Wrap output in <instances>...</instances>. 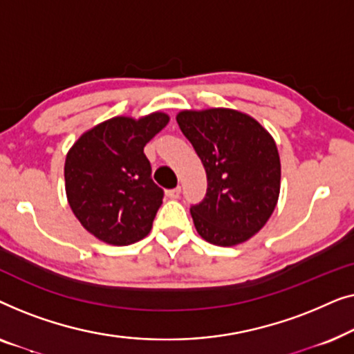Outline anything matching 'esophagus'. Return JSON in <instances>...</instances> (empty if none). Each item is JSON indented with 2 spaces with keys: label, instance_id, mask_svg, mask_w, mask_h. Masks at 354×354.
<instances>
[{
  "label": "esophagus",
  "instance_id": "1",
  "mask_svg": "<svg viewBox=\"0 0 354 354\" xmlns=\"http://www.w3.org/2000/svg\"><path fill=\"white\" fill-rule=\"evenodd\" d=\"M180 192H182V188L176 187V188H172V190H167V196L171 198V200H177V198L180 196Z\"/></svg>",
  "mask_w": 354,
  "mask_h": 354
}]
</instances>
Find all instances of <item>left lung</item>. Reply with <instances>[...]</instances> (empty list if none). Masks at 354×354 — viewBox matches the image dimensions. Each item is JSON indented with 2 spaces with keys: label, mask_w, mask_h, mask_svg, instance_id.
<instances>
[{
  "label": "left lung",
  "mask_w": 354,
  "mask_h": 354,
  "mask_svg": "<svg viewBox=\"0 0 354 354\" xmlns=\"http://www.w3.org/2000/svg\"><path fill=\"white\" fill-rule=\"evenodd\" d=\"M177 124L206 171V195L190 207L198 234L217 246L243 243L277 205L275 142L258 120L234 109L182 111Z\"/></svg>",
  "instance_id": "left-lung-1"
}]
</instances>
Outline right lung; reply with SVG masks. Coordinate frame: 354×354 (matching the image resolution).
<instances>
[{
    "label": "right lung",
    "instance_id": "add662e5",
    "mask_svg": "<svg viewBox=\"0 0 354 354\" xmlns=\"http://www.w3.org/2000/svg\"><path fill=\"white\" fill-rule=\"evenodd\" d=\"M167 122L162 113L109 119L82 135L67 153V200L96 239L125 246L149 234L164 190L153 182L143 148Z\"/></svg>",
    "mask_w": 354,
    "mask_h": 354
}]
</instances>
